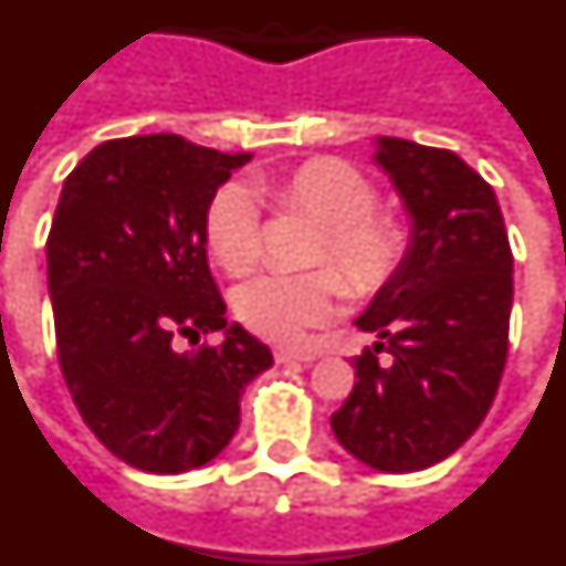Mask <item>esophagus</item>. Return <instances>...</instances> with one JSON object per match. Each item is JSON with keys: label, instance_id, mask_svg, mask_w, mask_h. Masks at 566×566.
Here are the masks:
<instances>
[{"label": "esophagus", "instance_id": "34e87169", "mask_svg": "<svg viewBox=\"0 0 566 566\" xmlns=\"http://www.w3.org/2000/svg\"><path fill=\"white\" fill-rule=\"evenodd\" d=\"M275 363L284 365V363H313L316 354L311 350H296V348H275Z\"/></svg>", "mask_w": 566, "mask_h": 566}]
</instances>
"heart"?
I'll return each instance as SVG.
<instances>
[{
	"label": "heart",
	"instance_id": "heart-1",
	"mask_svg": "<svg viewBox=\"0 0 566 566\" xmlns=\"http://www.w3.org/2000/svg\"><path fill=\"white\" fill-rule=\"evenodd\" d=\"M270 195L287 212L325 227L316 261H334L359 296L391 282L408 253V227L397 212L379 210L377 187L359 169L334 158H313L268 180ZM207 244L230 275H247L264 255V224L253 192L230 184L207 210ZM348 293L334 268L255 275L235 293L244 327L270 342H293L322 325Z\"/></svg>",
	"mask_w": 566,
	"mask_h": 566
}]
</instances>
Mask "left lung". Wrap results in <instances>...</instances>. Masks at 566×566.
<instances>
[{"instance_id": "obj_1", "label": "left lung", "mask_w": 566, "mask_h": 566, "mask_svg": "<svg viewBox=\"0 0 566 566\" xmlns=\"http://www.w3.org/2000/svg\"><path fill=\"white\" fill-rule=\"evenodd\" d=\"M379 166L411 212V244L356 319L379 339L331 429L379 472H420L489 415L510 350L512 250L495 189L454 151L379 137ZM388 349L392 363L379 366Z\"/></svg>"}]
</instances>
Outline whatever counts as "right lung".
<instances>
[{
  "instance_id": "obj_1",
  "label": "right lung",
  "mask_w": 566,
  "mask_h": 566,
  "mask_svg": "<svg viewBox=\"0 0 566 566\" xmlns=\"http://www.w3.org/2000/svg\"><path fill=\"white\" fill-rule=\"evenodd\" d=\"M247 160L180 135L117 137L60 192L45 244L60 371L94 437L140 472L210 463L239 429L247 382L273 365L227 325L207 264V210ZM216 329L221 346L200 340Z\"/></svg>"
}]
</instances>
